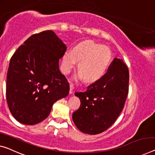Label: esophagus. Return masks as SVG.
<instances>
[{"label":"esophagus","mask_w":155,"mask_h":155,"mask_svg":"<svg viewBox=\"0 0 155 155\" xmlns=\"http://www.w3.org/2000/svg\"><path fill=\"white\" fill-rule=\"evenodd\" d=\"M70 94H72V92H73V90H74V85H73V84H70Z\"/></svg>","instance_id":"1"}]
</instances>
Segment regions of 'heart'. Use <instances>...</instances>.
Returning <instances> with one entry per match:
<instances>
[{
    "label": "heart",
    "instance_id": "heart-1",
    "mask_svg": "<svg viewBox=\"0 0 155 155\" xmlns=\"http://www.w3.org/2000/svg\"><path fill=\"white\" fill-rule=\"evenodd\" d=\"M112 60L110 48L92 40L78 43L72 50L64 52L61 69L64 74H69L78 63V78L87 82L100 80L107 72Z\"/></svg>",
    "mask_w": 155,
    "mask_h": 155
}]
</instances>
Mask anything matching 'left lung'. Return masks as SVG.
<instances>
[{"instance_id":"left-lung-1","label":"left lung","mask_w":155,"mask_h":155,"mask_svg":"<svg viewBox=\"0 0 155 155\" xmlns=\"http://www.w3.org/2000/svg\"><path fill=\"white\" fill-rule=\"evenodd\" d=\"M129 78L127 67L115 58L102 78L87 86L86 91L75 92L81 105L72 119L81 132L97 134L114 123L124 108Z\"/></svg>"}]
</instances>
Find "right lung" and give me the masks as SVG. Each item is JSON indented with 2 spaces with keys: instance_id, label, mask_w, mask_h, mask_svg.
<instances>
[{
  "instance_id": "add662e5",
  "label": "right lung",
  "mask_w": 155,
  "mask_h": 155,
  "mask_svg": "<svg viewBox=\"0 0 155 155\" xmlns=\"http://www.w3.org/2000/svg\"><path fill=\"white\" fill-rule=\"evenodd\" d=\"M67 47L52 31L35 34L11 58L6 98L12 115L33 125L47 118L53 104L68 95L70 85L59 70Z\"/></svg>"
}]
</instances>
